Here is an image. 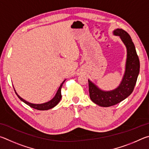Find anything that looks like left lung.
I'll list each match as a JSON object with an SVG mask.
<instances>
[{"mask_svg": "<svg viewBox=\"0 0 149 149\" xmlns=\"http://www.w3.org/2000/svg\"><path fill=\"white\" fill-rule=\"evenodd\" d=\"M113 34L120 36L127 49L125 72L120 84L114 90L104 91L88 80L91 100L96 105L103 107L116 105L128 97L134 89L139 73V59L134 44L129 34L122 29L114 30Z\"/></svg>", "mask_w": 149, "mask_h": 149, "instance_id": "obj_1", "label": "left lung"}]
</instances>
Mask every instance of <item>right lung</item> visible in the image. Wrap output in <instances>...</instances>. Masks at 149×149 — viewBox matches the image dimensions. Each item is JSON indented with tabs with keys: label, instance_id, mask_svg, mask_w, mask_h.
<instances>
[{
	"label": "right lung",
	"instance_id": "right-lung-1",
	"mask_svg": "<svg viewBox=\"0 0 149 149\" xmlns=\"http://www.w3.org/2000/svg\"><path fill=\"white\" fill-rule=\"evenodd\" d=\"M65 81V80L61 83V85H60L59 88H58V90H57V91L56 95H55L54 97L52 98L51 100H49V101H48V102L41 103V104H34V103H31L28 102V101H25V100H23L22 97H21L20 96L16 93V92H15V89H14V90H15V93H16V95L18 97V98H19L21 101H22L23 103H25V104H27V105L30 106L31 107H32L33 109H37V110L46 111V110H48V109L54 108V107H56L57 105V104L59 103V102L61 99V90L62 86H63V83H64Z\"/></svg>",
	"mask_w": 149,
	"mask_h": 149
}]
</instances>
